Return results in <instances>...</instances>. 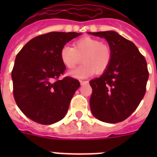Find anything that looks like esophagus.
I'll return each instance as SVG.
<instances>
[{
  "instance_id": "34e87169",
  "label": "esophagus",
  "mask_w": 157,
  "mask_h": 157,
  "mask_svg": "<svg viewBox=\"0 0 157 157\" xmlns=\"http://www.w3.org/2000/svg\"><path fill=\"white\" fill-rule=\"evenodd\" d=\"M88 82V81H80V83H81V86H82V85H85V84H87Z\"/></svg>"
}]
</instances>
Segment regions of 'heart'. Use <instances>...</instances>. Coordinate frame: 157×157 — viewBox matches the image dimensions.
<instances>
[{"instance_id": "heart-1", "label": "heart", "mask_w": 157, "mask_h": 157, "mask_svg": "<svg viewBox=\"0 0 157 157\" xmlns=\"http://www.w3.org/2000/svg\"><path fill=\"white\" fill-rule=\"evenodd\" d=\"M82 58L83 65L69 73L75 78H86L94 72L103 73L112 61V50L98 39L85 36L74 42V48L64 45L60 51V59L67 68H74Z\"/></svg>"}]
</instances>
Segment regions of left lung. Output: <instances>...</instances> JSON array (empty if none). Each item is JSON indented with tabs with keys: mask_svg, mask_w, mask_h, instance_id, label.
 Instances as JSON below:
<instances>
[{
	"mask_svg": "<svg viewBox=\"0 0 157 157\" xmlns=\"http://www.w3.org/2000/svg\"><path fill=\"white\" fill-rule=\"evenodd\" d=\"M89 33L105 38L112 50L108 68L90 81L91 112L101 121H123L136 110L146 92L149 76L146 59L134 43L116 32Z\"/></svg>",
	"mask_w": 157,
	"mask_h": 157,
	"instance_id": "left-lung-1",
	"label": "left lung"
}]
</instances>
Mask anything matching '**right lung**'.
Here are the masks:
<instances>
[{
    "label": "right lung",
    "instance_id": "right-lung-1",
    "mask_svg": "<svg viewBox=\"0 0 157 157\" xmlns=\"http://www.w3.org/2000/svg\"><path fill=\"white\" fill-rule=\"evenodd\" d=\"M80 35L61 32L40 35L17 54L11 73L13 98L22 112L33 121L51 124L66 116L80 82L69 76L59 80L66 69L60 51Z\"/></svg>",
    "mask_w": 157,
    "mask_h": 157
}]
</instances>
